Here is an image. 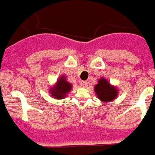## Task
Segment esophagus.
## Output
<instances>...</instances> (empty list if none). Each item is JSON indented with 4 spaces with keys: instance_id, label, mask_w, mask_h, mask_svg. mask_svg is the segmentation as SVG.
<instances>
[{
    "instance_id": "esophagus-1",
    "label": "esophagus",
    "mask_w": 155,
    "mask_h": 155,
    "mask_svg": "<svg viewBox=\"0 0 155 155\" xmlns=\"http://www.w3.org/2000/svg\"><path fill=\"white\" fill-rule=\"evenodd\" d=\"M81 87L85 88V87H87V81H82V82L81 83Z\"/></svg>"
}]
</instances>
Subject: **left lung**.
<instances>
[{
	"label": "left lung",
	"instance_id": "8db88e82",
	"mask_svg": "<svg viewBox=\"0 0 155 155\" xmlns=\"http://www.w3.org/2000/svg\"><path fill=\"white\" fill-rule=\"evenodd\" d=\"M94 90L98 99L104 103L112 102L115 99L118 93L117 87L111 85L108 81L104 78L99 80L98 84L95 85Z\"/></svg>",
	"mask_w": 155,
	"mask_h": 155
}]
</instances>
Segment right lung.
Instances as JSON below:
<instances>
[{
    "label": "right lung",
    "mask_w": 155,
    "mask_h": 155,
    "mask_svg": "<svg viewBox=\"0 0 155 155\" xmlns=\"http://www.w3.org/2000/svg\"><path fill=\"white\" fill-rule=\"evenodd\" d=\"M71 84L66 81L65 76L62 75L58 79L56 84L50 88V93L52 97L57 99H64L71 91Z\"/></svg>",
    "instance_id": "obj_1"
}]
</instances>
